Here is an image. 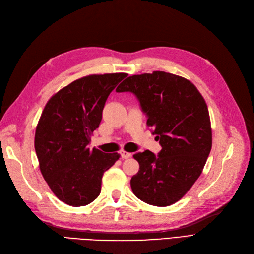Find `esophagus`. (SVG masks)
Returning <instances> with one entry per match:
<instances>
[{"mask_svg": "<svg viewBox=\"0 0 254 254\" xmlns=\"http://www.w3.org/2000/svg\"><path fill=\"white\" fill-rule=\"evenodd\" d=\"M121 155H122V158H123V159H128V158L131 157V152L122 150V151H121Z\"/></svg>", "mask_w": 254, "mask_h": 254, "instance_id": "esophagus-1", "label": "esophagus"}]
</instances>
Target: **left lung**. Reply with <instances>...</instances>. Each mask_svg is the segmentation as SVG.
<instances>
[{
    "mask_svg": "<svg viewBox=\"0 0 254 254\" xmlns=\"http://www.w3.org/2000/svg\"><path fill=\"white\" fill-rule=\"evenodd\" d=\"M117 92H131L147 115L161 151L136 152L140 171L130 180L142 201L171 205L186 195L201 175L212 148L209 110L200 92L178 75L155 71L129 76Z\"/></svg>",
    "mask_w": 254,
    "mask_h": 254,
    "instance_id": "8db88e82",
    "label": "left lung"
}]
</instances>
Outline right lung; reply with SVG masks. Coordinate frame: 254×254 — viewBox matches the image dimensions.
I'll list each match as a JSON object with an SVG mask.
<instances>
[{
	"instance_id": "add662e5",
	"label": "right lung",
	"mask_w": 254,
	"mask_h": 254,
	"mask_svg": "<svg viewBox=\"0 0 254 254\" xmlns=\"http://www.w3.org/2000/svg\"><path fill=\"white\" fill-rule=\"evenodd\" d=\"M127 76L112 73L84 76L54 94L45 105L35 133V149L44 180L59 200L72 206L94 201L104 173L118 152L89 147L109 94Z\"/></svg>"
}]
</instances>
